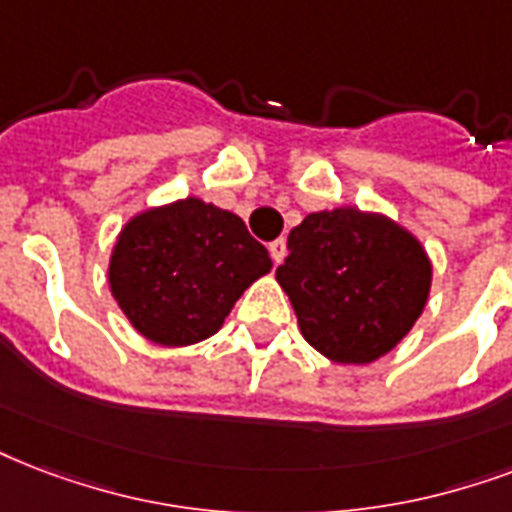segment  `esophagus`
I'll return each mask as SVG.
<instances>
[{"mask_svg": "<svg viewBox=\"0 0 512 512\" xmlns=\"http://www.w3.org/2000/svg\"><path fill=\"white\" fill-rule=\"evenodd\" d=\"M268 252H271L273 263L279 265L284 260V255H287V241H284V239L271 241V244H268Z\"/></svg>", "mask_w": 512, "mask_h": 512, "instance_id": "esophagus-1", "label": "esophagus"}]
</instances>
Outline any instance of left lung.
I'll return each instance as SVG.
<instances>
[{"mask_svg": "<svg viewBox=\"0 0 512 512\" xmlns=\"http://www.w3.org/2000/svg\"><path fill=\"white\" fill-rule=\"evenodd\" d=\"M276 268L298 327L319 354L370 365L411 333L427 306L432 260L411 230L381 212L338 206L306 214Z\"/></svg>", "mask_w": 512, "mask_h": 512, "instance_id": "left-lung-1", "label": "left lung"}]
</instances>
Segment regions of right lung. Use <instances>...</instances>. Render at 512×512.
I'll return each mask as SVG.
<instances>
[{"label": "right lung", "instance_id": "obj_1", "mask_svg": "<svg viewBox=\"0 0 512 512\" xmlns=\"http://www.w3.org/2000/svg\"><path fill=\"white\" fill-rule=\"evenodd\" d=\"M271 268L239 214L187 195L142 209L120 228L107 279L136 333L158 346H193L217 333Z\"/></svg>", "mask_w": 512, "mask_h": 512}]
</instances>
